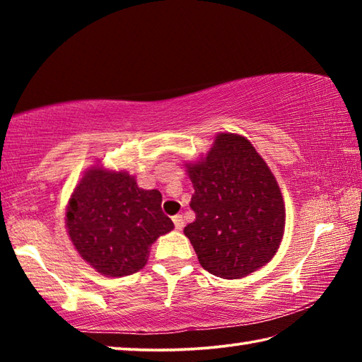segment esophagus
I'll use <instances>...</instances> for the list:
<instances>
[{
	"label": "esophagus",
	"mask_w": 362,
	"mask_h": 362,
	"mask_svg": "<svg viewBox=\"0 0 362 362\" xmlns=\"http://www.w3.org/2000/svg\"><path fill=\"white\" fill-rule=\"evenodd\" d=\"M173 222H174L175 230H179V231L183 228V223H185V222H183V217H182V216H175V217L173 218Z\"/></svg>",
	"instance_id": "34e87169"
}]
</instances>
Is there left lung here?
Listing matches in <instances>:
<instances>
[{
  "instance_id": "left-lung-1",
  "label": "left lung",
  "mask_w": 362,
  "mask_h": 362,
  "mask_svg": "<svg viewBox=\"0 0 362 362\" xmlns=\"http://www.w3.org/2000/svg\"><path fill=\"white\" fill-rule=\"evenodd\" d=\"M194 193L185 226L206 272L223 279L250 274L273 259L286 211L278 182L247 139L220 134L206 159L188 164Z\"/></svg>"
}]
</instances>
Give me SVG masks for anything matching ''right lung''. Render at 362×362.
Returning <instances> with one entry per match:
<instances>
[{
	"instance_id": "right-lung-1",
	"label": "right lung",
	"mask_w": 362,
	"mask_h": 362,
	"mask_svg": "<svg viewBox=\"0 0 362 362\" xmlns=\"http://www.w3.org/2000/svg\"><path fill=\"white\" fill-rule=\"evenodd\" d=\"M161 193L142 189L126 173L93 168L66 209V228L79 255L97 272L127 276L145 267L150 244L174 228Z\"/></svg>"
}]
</instances>
